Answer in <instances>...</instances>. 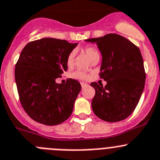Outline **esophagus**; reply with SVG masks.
Wrapping results in <instances>:
<instances>
[{"instance_id":"esophagus-1","label":"esophagus","mask_w":160,"mask_h":160,"mask_svg":"<svg viewBox=\"0 0 160 160\" xmlns=\"http://www.w3.org/2000/svg\"><path fill=\"white\" fill-rule=\"evenodd\" d=\"M80 84H81L82 88H85V87H86V86H88V83H83V82H82V83H80Z\"/></svg>"}]
</instances>
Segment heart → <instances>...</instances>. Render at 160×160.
Masks as SVG:
<instances>
[{
    "mask_svg": "<svg viewBox=\"0 0 160 160\" xmlns=\"http://www.w3.org/2000/svg\"><path fill=\"white\" fill-rule=\"evenodd\" d=\"M83 52L84 53L88 55V57L89 58V59L91 60V62L92 61L93 59H94L97 57H99V54L98 52L93 47H87L83 49ZM74 58H75V53L73 52H71L67 57V59H66V63H67L68 66H72L73 65L74 62ZM72 77L73 78L76 79H79V80H88L89 76L87 72H83V71L81 70H77L76 72H74L72 73Z\"/></svg>",
    "mask_w": 160,
    "mask_h": 160,
    "instance_id": "b5f03b06",
    "label": "heart"
}]
</instances>
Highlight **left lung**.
<instances>
[{
	"label": "left lung",
	"instance_id": "1",
	"mask_svg": "<svg viewBox=\"0 0 160 160\" xmlns=\"http://www.w3.org/2000/svg\"><path fill=\"white\" fill-rule=\"evenodd\" d=\"M85 41L97 44L102 57L100 77L107 82L105 87L91 83L95 90L93 112L106 122L121 121L135 109L145 88L146 75L140 50L116 33Z\"/></svg>",
	"mask_w": 160,
	"mask_h": 160
}]
</instances>
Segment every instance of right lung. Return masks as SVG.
I'll return each instance as SVG.
<instances>
[{
  "mask_svg": "<svg viewBox=\"0 0 160 160\" xmlns=\"http://www.w3.org/2000/svg\"><path fill=\"white\" fill-rule=\"evenodd\" d=\"M77 44L42 38L27 44L22 51L15 65V83L23 108L35 121L54 126L72 114L80 83L73 79L65 84L55 80L67 70V57Z\"/></svg>",
  "mask_w": 160,
  "mask_h": 160,
  "instance_id": "1",
  "label": "right lung"
}]
</instances>
